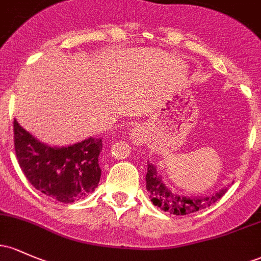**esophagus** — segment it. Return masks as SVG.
Masks as SVG:
<instances>
[{"instance_id":"obj_1","label":"esophagus","mask_w":261,"mask_h":261,"mask_svg":"<svg viewBox=\"0 0 261 261\" xmlns=\"http://www.w3.org/2000/svg\"><path fill=\"white\" fill-rule=\"evenodd\" d=\"M130 139L133 140L135 144H141V142H144L146 139V134H145L144 127H141V126H135V127L131 128Z\"/></svg>"}]
</instances>
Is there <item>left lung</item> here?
Returning a JSON list of instances; mask_svg holds the SVG:
<instances>
[{"label":"left lung","instance_id":"left-lung-1","mask_svg":"<svg viewBox=\"0 0 261 261\" xmlns=\"http://www.w3.org/2000/svg\"><path fill=\"white\" fill-rule=\"evenodd\" d=\"M228 186L220 188L216 193L210 196H182V194L174 193L165 185L162 181L161 174L157 172L156 166L147 161V173H146V190L150 193L151 202L163 212H167L174 216H186V214L194 213L199 210L210 207L211 204L216 203L222 198L228 191Z\"/></svg>","mask_w":261,"mask_h":261}]
</instances>
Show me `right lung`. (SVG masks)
I'll use <instances>...</instances> for the list:
<instances>
[{"label":"right lung","mask_w":261,"mask_h":261,"mask_svg":"<svg viewBox=\"0 0 261 261\" xmlns=\"http://www.w3.org/2000/svg\"><path fill=\"white\" fill-rule=\"evenodd\" d=\"M14 150L19 167L36 190L62 203L85 198L98 187L102 140L88 137L69 146L43 144L13 122Z\"/></svg>","instance_id":"add662e5"}]
</instances>
